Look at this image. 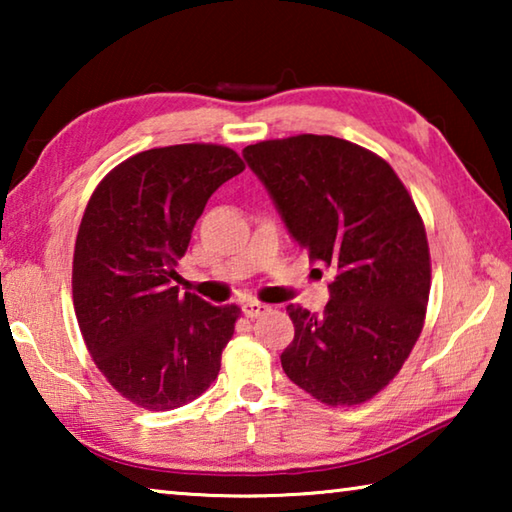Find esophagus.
I'll list each match as a JSON object with an SVG mask.
<instances>
[{
    "label": "esophagus",
    "instance_id": "34e87169",
    "mask_svg": "<svg viewBox=\"0 0 512 512\" xmlns=\"http://www.w3.org/2000/svg\"><path fill=\"white\" fill-rule=\"evenodd\" d=\"M241 311H244L246 318H257L259 314H264L266 305H262V302H257V300H246L244 305H241Z\"/></svg>",
    "mask_w": 512,
    "mask_h": 512
}]
</instances>
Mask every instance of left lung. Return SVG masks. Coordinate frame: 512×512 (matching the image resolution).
<instances>
[{
	"label": "left lung",
	"instance_id": "obj_1",
	"mask_svg": "<svg viewBox=\"0 0 512 512\" xmlns=\"http://www.w3.org/2000/svg\"><path fill=\"white\" fill-rule=\"evenodd\" d=\"M291 237L332 268L323 314L289 305L296 336L282 352L293 384L327 406L368 402L420 339L431 289L422 216L391 164L332 135L244 149Z\"/></svg>",
	"mask_w": 512,
	"mask_h": 512
}]
</instances>
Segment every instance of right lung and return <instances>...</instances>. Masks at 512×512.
<instances>
[{
	"label": "right lung",
	"mask_w": 512,
	"mask_h": 512,
	"mask_svg": "<svg viewBox=\"0 0 512 512\" xmlns=\"http://www.w3.org/2000/svg\"><path fill=\"white\" fill-rule=\"evenodd\" d=\"M246 169L221 144L149 149L117 164L79 225L72 296L85 348L119 395L171 411L210 388L237 305L180 293L178 259L207 198Z\"/></svg>",
	"instance_id": "right-lung-1"
}]
</instances>
